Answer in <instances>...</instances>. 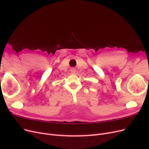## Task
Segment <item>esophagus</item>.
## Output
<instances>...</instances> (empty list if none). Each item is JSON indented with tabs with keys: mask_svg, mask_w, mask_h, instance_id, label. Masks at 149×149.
<instances>
[{
	"mask_svg": "<svg viewBox=\"0 0 149 149\" xmlns=\"http://www.w3.org/2000/svg\"><path fill=\"white\" fill-rule=\"evenodd\" d=\"M70 71L72 73H75V72H76V70L74 68H71L70 70Z\"/></svg>",
	"mask_w": 149,
	"mask_h": 149,
	"instance_id": "1",
	"label": "esophagus"
}]
</instances>
